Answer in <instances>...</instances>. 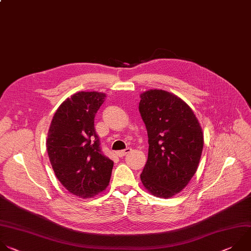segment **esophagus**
Wrapping results in <instances>:
<instances>
[{
	"mask_svg": "<svg viewBox=\"0 0 251 251\" xmlns=\"http://www.w3.org/2000/svg\"><path fill=\"white\" fill-rule=\"evenodd\" d=\"M130 148L129 147H127V148H126V149H123V150H119V151H117V155L118 156H120V157H123V156H125L126 153H128L129 151H130Z\"/></svg>",
	"mask_w": 251,
	"mask_h": 251,
	"instance_id": "esophagus-1",
	"label": "esophagus"
}]
</instances>
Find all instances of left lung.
<instances>
[{
	"instance_id": "obj_1",
	"label": "left lung",
	"mask_w": 251,
	"mask_h": 251,
	"mask_svg": "<svg viewBox=\"0 0 251 251\" xmlns=\"http://www.w3.org/2000/svg\"><path fill=\"white\" fill-rule=\"evenodd\" d=\"M139 112L148 135V158L140 174L152 195L170 198L181 192L197 171L204 136L191 108L163 90L140 95Z\"/></svg>"
}]
</instances>
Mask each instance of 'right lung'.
<instances>
[{
	"label": "right lung",
	"instance_id": "right-lung-1",
	"mask_svg": "<svg viewBox=\"0 0 251 251\" xmlns=\"http://www.w3.org/2000/svg\"><path fill=\"white\" fill-rule=\"evenodd\" d=\"M105 94L78 92L57 109L48 130V157L60 183L72 194L91 198L109 185L114 161L107 157L95 129Z\"/></svg>",
	"mask_w": 251,
	"mask_h": 251
}]
</instances>
